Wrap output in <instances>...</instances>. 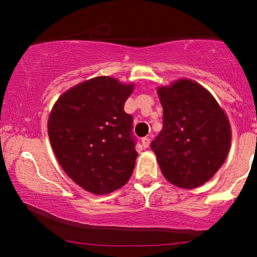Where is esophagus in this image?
<instances>
[{
	"instance_id": "esophagus-1",
	"label": "esophagus",
	"mask_w": 257,
	"mask_h": 257,
	"mask_svg": "<svg viewBox=\"0 0 257 257\" xmlns=\"http://www.w3.org/2000/svg\"><path fill=\"white\" fill-rule=\"evenodd\" d=\"M142 144L144 146V149H147V147L150 146V138H147V137H145V138L142 139Z\"/></svg>"
}]
</instances>
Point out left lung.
<instances>
[{"label":"left lung","mask_w":257,"mask_h":257,"mask_svg":"<svg viewBox=\"0 0 257 257\" xmlns=\"http://www.w3.org/2000/svg\"><path fill=\"white\" fill-rule=\"evenodd\" d=\"M164 127L151 144L171 184L193 189L210 180L228 156L231 128L213 94L188 78L158 87Z\"/></svg>","instance_id":"1"}]
</instances>
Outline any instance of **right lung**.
<instances>
[{"mask_svg": "<svg viewBox=\"0 0 257 257\" xmlns=\"http://www.w3.org/2000/svg\"><path fill=\"white\" fill-rule=\"evenodd\" d=\"M133 89V83L94 77L61 94L49 114L48 135L59 165L92 194L122 187L135 170L132 117L124 111Z\"/></svg>", "mask_w": 257, "mask_h": 257, "instance_id": "right-lung-1", "label": "right lung"}]
</instances>
